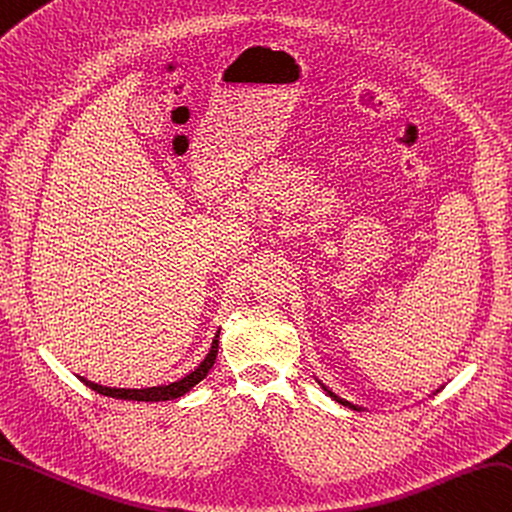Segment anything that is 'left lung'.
Listing matches in <instances>:
<instances>
[{
	"mask_svg": "<svg viewBox=\"0 0 512 512\" xmlns=\"http://www.w3.org/2000/svg\"><path fill=\"white\" fill-rule=\"evenodd\" d=\"M325 388V386H323ZM325 392H327V395L331 397V399H336L338 403H342V406H347V408H351V410H362V408H358V406H353V403L351 401H344V399H340L338 395H334V392H331L329 388H325Z\"/></svg>",
	"mask_w": 512,
	"mask_h": 512,
	"instance_id": "8db88e82",
	"label": "left lung"
}]
</instances>
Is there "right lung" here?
I'll return each instance as SVG.
<instances>
[{"label": "right lung", "instance_id": "add662e5", "mask_svg": "<svg viewBox=\"0 0 512 512\" xmlns=\"http://www.w3.org/2000/svg\"><path fill=\"white\" fill-rule=\"evenodd\" d=\"M218 340H220V331L216 334L211 342V349L207 353V358L202 360L192 373L185 375L183 379H178V382H172L168 386H152V388H109V386H100V384H93L89 379L80 377V382L89 386L91 390L100 392L104 397H113V399H126V401H170V399H178L183 397L185 392L192 390L198 382L207 377V373L211 371L213 362H216V355H218Z\"/></svg>", "mask_w": 512, "mask_h": 512}]
</instances>
